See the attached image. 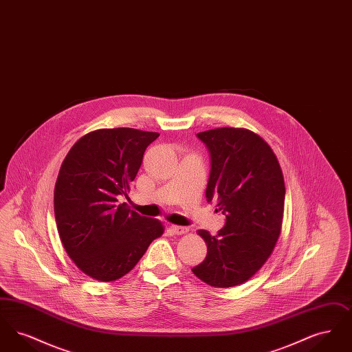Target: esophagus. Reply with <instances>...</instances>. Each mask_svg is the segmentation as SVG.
<instances>
[{"mask_svg": "<svg viewBox=\"0 0 352 352\" xmlns=\"http://www.w3.org/2000/svg\"><path fill=\"white\" fill-rule=\"evenodd\" d=\"M170 231L174 234H184L188 232V228L182 226H170Z\"/></svg>", "mask_w": 352, "mask_h": 352, "instance_id": "34e87169", "label": "esophagus"}]
</instances>
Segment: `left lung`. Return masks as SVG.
I'll list each match as a JSON object with an SVG mask.
<instances>
[{"mask_svg":"<svg viewBox=\"0 0 352 352\" xmlns=\"http://www.w3.org/2000/svg\"><path fill=\"white\" fill-rule=\"evenodd\" d=\"M211 154L207 201H217L226 226L198 234L207 256L192 273L210 286L231 287L248 281L265 264L281 234L285 182L268 142L244 128L198 133Z\"/></svg>","mask_w":352,"mask_h":352,"instance_id":"obj_1","label":"left lung"}]
</instances>
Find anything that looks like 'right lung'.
<instances>
[{
  "label": "right lung",
  "mask_w": 352,
  "mask_h": 352,
  "mask_svg": "<svg viewBox=\"0 0 352 352\" xmlns=\"http://www.w3.org/2000/svg\"><path fill=\"white\" fill-rule=\"evenodd\" d=\"M158 135L98 129L79 138L60 166L54 190L58 232L74 264L94 280L109 283L129 273L165 231L160 220L118 203Z\"/></svg>",
  "instance_id": "obj_1"
}]
</instances>
